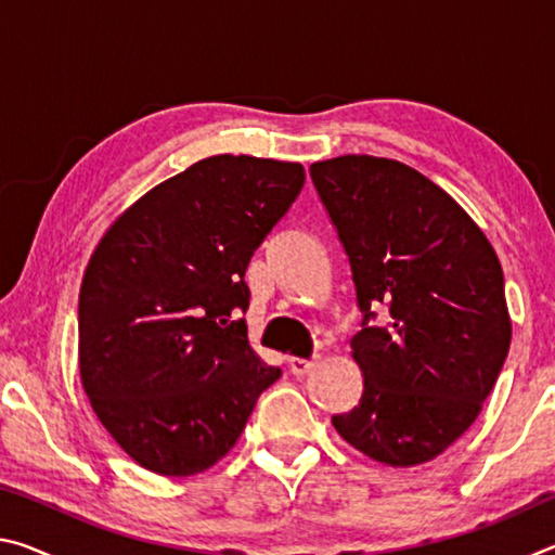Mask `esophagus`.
<instances>
[{
	"label": "esophagus",
	"mask_w": 555,
	"mask_h": 555,
	"mask_svg": "<svg viewBox=\"0 0 555 555\" xmlns=\"http://www.w3.org/2000/svg\"><path fill=\"white\" fill-rule=\"evenodd\" d=\"M315 364H318V354H313L311 360H304V357H291L288 370H291V374H296V377H304V374L311 372Z\"/></svg>",
	"instance_id": "34e87169"
}]
</instances>
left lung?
<instances>
[{"mask_svg": "<svg viewBox=\"0 0 555 555\" xmlns=\"http://www.w3.org/2000/svg\"><path fill=\"white\" fill-rule=\"evenodd\" d=\"M350 259L362 331L352 337L364 389L333 426L391 467L421 465L473 426L512 343L504 274L473 218L406 164L337 156L311 166ZM387 326H370L373 308Z\"/></svg>", "mask_w": 555, "mask_h": 555, "instance_id": "obj_1", "label": "left lung"}]
</instances>
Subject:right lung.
Masks as SVG:
<instances>
[{
    "mask_svg": "<svg viewBox=\"0 0 555 555\" xmlns=\"http://www.w3.org/2000/svg\"><path fill=\"white\" fill-rule=\"evenodd\" d=\"M300 164L220 154L152 188L92 251L78 300L80 379L100 424L156 475L237 443L281 377L247 343L257 247L304 188Z\"/></svg>",
    "mask_w": 555,
    "mask_h": 555,
    "instance_id": "1",
    "label": "right lung"
}]
</instances>
